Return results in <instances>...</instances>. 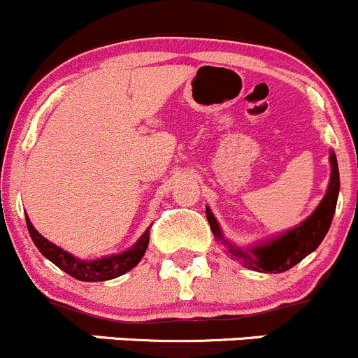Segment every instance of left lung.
Masks as SVG:
<instances>
[{"instance_id": "obj_1", "label": "left lung", "mask_w": 358, "mask_h": 358, "mask_svg": "<svg viewBox=\"0 0 358 358\" xmlns=\"http://www.w3.org/2000/svg\"><path fill=\"white\" fill-rule=\"evenodd\" d=\"M329 164H331V179H329V186L324 198L318 203V207L311 212V215H308L296 228L287 229L285 233H280V235L256 243V245L242 249V247L235 245L224 238L217 219L214 217L210 208L205 207L207 221L210 224L215 240L226 247L233 259L240 261L243 266L254 271L282 273V271L291 270L292 266H296L299 261H303L308 254H311L320 245L324 236L327 235L329 228H331L339 194V171L334 151H331V155H329Z\"/></svg>"}]
</instances>
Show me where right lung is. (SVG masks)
Here are the masks:
<instances>
[{
  "label": "right lung",
  "mask_w": 358,
  "mask_h": 358,
  "mask_svg": "<svg viewBox=\"0 0 358 358\" xmlns=\"http://www.w3.org/2000/svg\"><path fill=\"white\" fill-rule=\"evenodd\" d=\"M26 222L27 229H29L31 240H33L34 245L38 247V250H40L48 261H52L55 266L81 282H104L116 277H122L127 271L132 270L134 266H137V263L143 259L144 252H146L148 243H150V228H148L130 249L123 250V252L120 254H113V256L87 261L66 252V250L60 249L59 245H55L50 240L45 238V236L34 228L33 222H31V219L27 217V215Z\"/></svg>",
  "instance_id": "add662e5"
}]
</instances>
